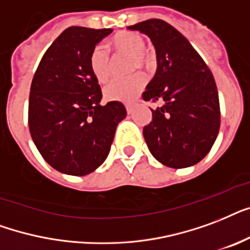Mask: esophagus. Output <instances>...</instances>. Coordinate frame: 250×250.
<instances>
[{
	"instance_id": "obj_1",
	"label": "esophagus",
	"mask_w": 250,
	"mask_h": 250,
	"mask_svg": "<svg viewBox=\"0 0 250 250\" xmlns=\"http://www.w3.org/2000/svg\"><path fill=\"white\" fill-rule=\"evenodd\" d=\"M125 108H126V112L130 115V113H133V105H130V104H126L125 105Z\"/></svg>"
}]
</instances>
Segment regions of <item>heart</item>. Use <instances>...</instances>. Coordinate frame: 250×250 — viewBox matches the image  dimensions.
<instances>
[{
  "label": "heart",
  "mask_w": 250,
  "mask_h": 250,
  "mask_svg": "<svg viewBox=\"0 0 250 250\" xmlns=\"http://www.w3.org/2000/svg\"><path fill=\"white\" fill-rule=\"evenodd\" d=\"M111 45L117 52H127L133 55V66L148 67L151 63V57L147 53L146 42L141 35L121 31L111 39ZM90 69L96 81L100 83L105 82L111 75V61L109 53L103 45H96L90 55ZM146 84V77L141 73L133 74L125 78H115L104 87V98L109 102H131L134 100L143 87Z\"/></svg>",
  "instance_id": "obj_1"
}]
</instances>
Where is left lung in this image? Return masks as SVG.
<instances>
[{"mask_svg":"<svg viewBox=\"0 0 250 250\" xmlns=\"http://www.w3.org/2000/svg\"><path fill=\"white\" fill-rule=\"evenodd\" d=\"M151 39L156 73L142 94L160 100L152 121L143 127L148 150L171 168H187L211 150L220 126L219 96L211 71L185 36L162 19L127 27Z\"/></svg>","mask_w":250,"mask_h":250,"instance_id":"1","label":"left lung"}]
</instances>
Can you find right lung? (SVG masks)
<instances>
[{"mask_svg": "<svg viewBox=\"0 0 250 250\" xmlns=\"http://www.w3.org/2000/svg\"><path fill=\"white\" fill-rule=\"evenodd\" d=\"M111 32L69 27L44 53L32 79L31 137L46 163L66 175L84 176L100 167L126 117L120 102L100 105L102 90L88 63L92 49Z\"/></svg>", "mask_w": 250, "mask_h": 250, "instance_id": "right-lung-1", "label": "right lung"}]
</instances>
